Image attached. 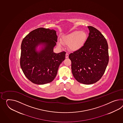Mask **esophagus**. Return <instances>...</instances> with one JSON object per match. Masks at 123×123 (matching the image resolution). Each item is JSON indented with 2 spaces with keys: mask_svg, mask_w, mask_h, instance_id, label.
Segmentation results:
<instances>
[{
  "mask_svg": "<svg viewBox=\"0 0 123 123\" xmlns=\"http://www.w3.org/2000/svg\"><path fill=\"white\" fill-rule=\"evenodd\" d=\"M68 57H69V54H68V53H66V58H67Z\"/></svg>",
  "mask_w": 123,
  "mask_h": 123,
  "instance_id": "34e87169",
  "label": "esophagus"
}]
</instances>
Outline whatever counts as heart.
I'll return each mask as SVG.
<instances>
[{"instance_id":"heart-1","label":"heart","mask_w":123,"mask_h":123,"mask_svg":"<svg viewBox=\"0 0 123 123\" xmlns=\"http://www.w3.org/2000/svg\"><path fill=\"white\" fill-rule=\"evenodd\" d=\"M87 39V34L84 31L75 30L63 35L62 38V43L69 45L70 50L75 52L80 50L85 44ZM59 41L58 44L61 46L62 44Z\"/></svg>"}]
</instances>
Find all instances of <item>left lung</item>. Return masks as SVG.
<instances>
[{
  "mask_svg": "<svg viewBox=\"0 0 123 123\" xmlns=\"http://www.w3.org/2000/svg\"><path fill=\"white\" fill-rule=\"evenodd\" d=\"M88 28L89 36L83 47L69 56L74 78L86 85L95 83L101 79L109 61L106 39L96 28L92 26Z\"/></svg>",
  "mask_w": 123,
  "mask_h": 123,
  "instance_id": "8db88e82",
  "label": "left lung"
}]
</instances>
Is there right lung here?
<instances>
[{
  "instance_id": "add662e5",
  "label": "right lung",
  "mask_w": 123,
  "mask_h": 123,
  "mask_svg": "<svg viewBox=\"0 0 123 123\" xmlns=\"http://www.w3.org/2000/svg\"><path fill=\"white\" fill-rule=\"evenodd\" d=\"M57 36L54 29H36L25 37L21 45L20 66L27 78L38 85L52 82L60 64L65 59V52L54 53Z\"/></svg>"
}]
</instances>
